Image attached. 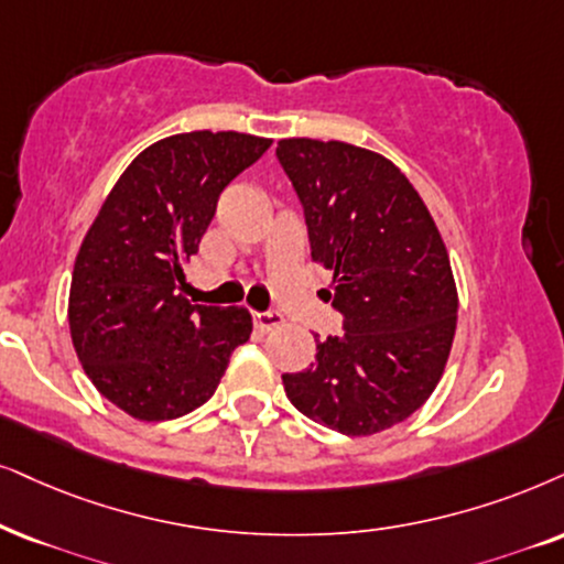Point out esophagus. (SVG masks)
Instances as JSON below:
<instances>
[{
  "label": "esophagus",
  "instance_id": "34e87169",
  "mask_svg": "<svg viewBox=\"0 0 564 564\" xmlns=\"http://www.w3.org/2000/svg\"><path fill=\"white\" fill-rule=\"evenodd\" d=\"M252 319H254V327H258L260 333H270V330H275V327L283 325L281 312H254Z\"/></svg>",
  "mask_w": 564,
  "mask_h": 564
}]
</instances>
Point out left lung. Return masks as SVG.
Instances as JSON below:
<instances>
[{
	"instance_id": "1",
	"label": "left lung",
	"mask_w": 564,
	"mask_h": 564,
	"mask_svg": "<svg viewBox=\"0 0 564 564\" xmlns=\"http://www.w3.org/2000/svg\"><path fill=\"white\" fill-rule=\"evenodd\" d=\"M275 155L344 315V333L317 340L315 365L283 375L289 401L348 437L390 430L422 409L451 356L458 291L445 241L384 155L310 138L281 140Z\"/></svg>"
}]
</instances>
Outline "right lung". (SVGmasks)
Wrapping results in <instances>:
<instances>
[{
	"mask_svg": "<svg viewBox=\"0 0 564 564\" xmlns=\"http://www.w3.org/2000/svg\"><path fill=\"white\" fill-rule=\"evenodd\" d=\"M268 148V138L210 130L153 142L85 234L69 286V335L98 393L140 422L203 405L234 348L249 340L245 306L189 304L180 286L220 192Z\"/></svg>",
	"mask_w": 564,
	"mask_h": 564,
	"instance_id": "right-lung-1",
	"label": "right lung"
}]
</instances>
